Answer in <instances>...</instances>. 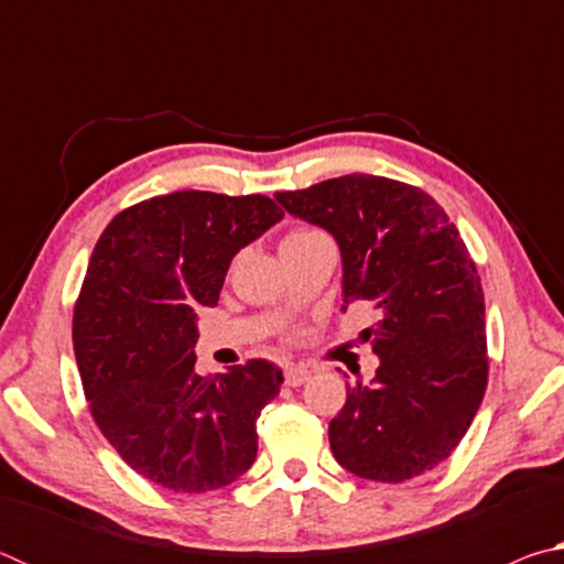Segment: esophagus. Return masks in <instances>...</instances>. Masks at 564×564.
Returning <instances> with one entry per match:
<instances>
[{
  "instance_id": "obj_1",
  "label": "esophagus",
  "mask_w": 564,
  "mask_h": 564,
  "mask_svg": "<svg viewBox=\"0 0 564 564\" xmlns=\"http://www.w3.org/2000/svg\"><path fill=\"white\" fill-rule=\"evenodd\" d=\"M311 378V370L303 368V366H285V386L291 388H299L303 383H308Z\"/></svg>"
}]
</instances>
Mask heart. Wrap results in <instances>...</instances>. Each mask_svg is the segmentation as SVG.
Listing matches in <instances>:
<instances>
[{"label": "heart", "mask_w": 564, "mask_h": 564, "mask_svg": "<svg viewBox=\"0 0 564 564\" xmlns=\"http://www.w3.org/2000/svg\"><path fill=\"white\" fill-rule=\"evenodd\" d=\"M321 231H313V228H295L289 236L283 238L281 246H293V243H305V241H313V238H321Z\"/></svg>", "instance_id": "b5f03b06"}]
</instances>
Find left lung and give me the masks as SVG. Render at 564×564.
I'll list each match as a JSON object with an SVG mask.
<instances>
[{"instance_id":"8db88e82","label":"left lung","mask_w":564,"mask_h":564,"mask_svg":"<svg viewBox=\"0 0 564 564\" xmlns=\"http://www.w3.org/2000/svg\"><path fill=\"white\" fill-rule=\"evenodd\" d=\"M285 212L336 238L343 305H373L360 333L380 360L348 386L328 441L348 473L403 482L441 465L470 427L488 386L485 299L451 218L425 191L348 174L275 194Z\"/></svg>"}]
</instances>
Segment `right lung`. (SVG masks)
<instances>
[{
    "mask_svg": "<svg viewBox=\"0 0 564 564\" xmlns=\"http://www.w3.org/2000/svg\"><path fill=\"white\" fill-rule=\"evenodd\" d=\"M283 218L265 196L176 191L104 228L74 311V352L99 431L123 463L174 492H208L256 460V417L283 373L248 360L198 376L196 311L234 256Z\"/></svg>",
    "mask_w": 564,
    "mask_h": 564,
    "instance_id": "obj_1",
    "label": "right lung"
}]
</instances>
